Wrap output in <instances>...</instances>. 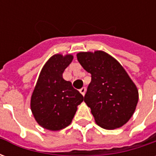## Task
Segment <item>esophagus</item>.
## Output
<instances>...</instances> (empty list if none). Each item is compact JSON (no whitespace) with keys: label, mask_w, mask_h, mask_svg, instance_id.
I'll return each instance as SVG.
<instances>
[{"label":"esophagus","mask_w":156,"mask_h":156,"mask_svg":"<svg viewBox=\"0 0 156 156\" xmlns=\"http://www.w3.org/2000/svg\"><path fill=\"white\" fill-rule=\"evenodd\" d=\"M80 91V93H81L82 94H83V96H84L85 95V93H86V88L85 87H83V88L79 90Z\"/></svg>","instance_id":"34e87169"}]
</instances>
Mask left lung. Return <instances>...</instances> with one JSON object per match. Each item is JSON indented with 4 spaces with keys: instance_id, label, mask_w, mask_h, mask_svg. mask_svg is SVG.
I'll return each instance as SVG.
<instances>
[{
    "instance_id": "obj_1",
    "label": "left lung",
    "mask_w": 156,
    "mask_h": 156,
    "mask_svg": "<svg viewBox=\"0 0 156 156\" xmlns=\"http://www.w3.org/2000/svg\"><path fill=\"white\" fill-rule=\"evenodd\" d=\"M79 63L91 73L84 102L98 126L105 129L122 127L134 115L139 91L127 72L104 51H80Z\"/></svg>"
}]
</instances>
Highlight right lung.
Masks as SVG:
<instances>
[{"instance_id": "obj_1", "label": "right lung", "mask_w": 156, "mask_h": 156, "mask_svg": "<svg viewBox=\"0 0 156 156\" xmlns=\"http://www.w3.org/2000/svg\"><path fill=\"white\" fill-rule=\"evenodd\" d=\"M73 59L72 54H55L41 68L31 97V110L37 124L58 131L71 124L83 96L62 78Z\"/></svg>"}]
</instances>
